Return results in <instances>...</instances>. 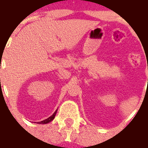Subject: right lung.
Instances as JSON below:
<instances>
[{
	"mask_svg": "<svg viewBox=\"0 0 148 148\" xmlns=\"http://www.w3.org/2000/svg\"><path fill=\"white\" fill-rule=\"evenodd\" d=\"M57 111V110H56ZM56 111L54 112L53 114L51 116H49V118H47V119H46L45 120H42V121L41 122H39L38 123H41V124H46V123H49V122H51L53 119H54V117H55V116H56Z\"/></svg>",
	"mask_w": 148,
	"mask_h": 148,
	"instance_id": "obj_1",
	"label": "right lung"
}]
</instances>
